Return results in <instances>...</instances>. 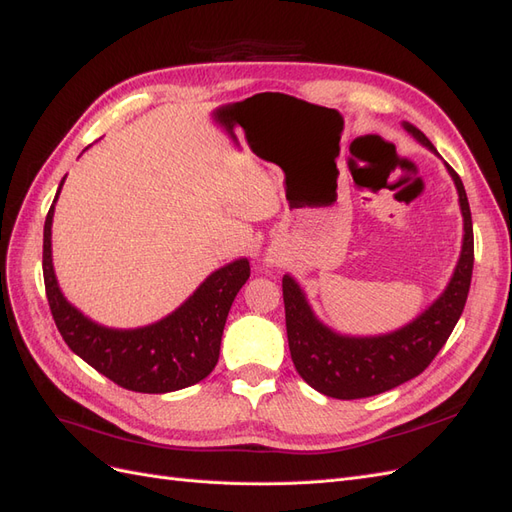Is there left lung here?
<instances>
[{
    "label": "left lung",
    "instance_id": "obj_1",
    "mask_svg": "<svg viewBox=\"0 0 512 512\" xmlns=\"http://www.w3.org/2000/svg\"><path fill=\"white\" fill-rule=\"evenodd\" d=\"M416 143L440 158L429 138L408 121H401ZM451 175L463 218V239L457 265L440 297L404 327L382 335H344L324 324L307 301L305 290L290 273L284 275L286 333L292 363L299 376L318 393L335 399H361L391 391L404 384L433 361L446 344L466 305L472 267L474 232L466 190L455 170L444 162Z\"/></svg>",
    "mask_w": 512,
    "mask_h": 512
}]
</instances>
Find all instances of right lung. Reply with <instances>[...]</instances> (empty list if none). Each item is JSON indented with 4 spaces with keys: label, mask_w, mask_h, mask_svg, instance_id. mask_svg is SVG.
<instances>
[{
    "label": "right lung",
    "mask_w": 512,
    "mask_h": 512,
    "mask_svg": "<svg viewBox=\"0 0 512 512\" xmlns=\"http://www.w3.org/2000/svg\"><path fill=\"white\" fill-rule=\"evenodd\" d=\"M61 179L44 222L42 271L46 299L70 350L128 391L173 393L205 380L220 359L224 324L237 292L250 277V260L235 258L207 275L175 312L136 329H115L85 316L59 288L51 228Z\"/></svg>",
    "instance_id": "obj_1"
}]
</instances>
